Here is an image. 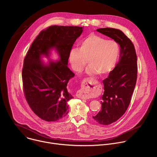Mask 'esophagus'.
I'll use <instances>...</instances> for the list:
<instances>
[{
    "label": "esophagus",
    "instance_id": "obj_1",
    "mask_svg": "<svg viewBox=\"0 0 157 157\" xmlns=\"http://www.w3.org/2000/svg\"><path fill=\"white\" fill-rule=\"evenodd\" d=\"M95 81L90 79L89 78H86L83 81V87L78 91V96L80 98L83 99H87L89 98L92 89L94 87Z\"/></svg>",
    "mask_w": 157,
    "mask_h": 157
}]
</instances>
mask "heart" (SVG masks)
Returning <instances> with one entry per match:
<instances>
[{
    "label": "heart",
    "mask_w": 157,
    "mask_h": 157,
    "mask_svg": "<svg viewBox=\"0 0 157 157\" xmlns=\"http://www.w3.org/2000/svg\"><path fill=\"white\" fill-rule=\"evenodd\" d=\"M119 52V47L116 41L91 33L79 43L78 48L71 50L69 61L77 72L83 70L87 60L89 75L97 73L105 75L115 68Z\"/></svg>",
    "instance_id": "obj_1"
}]
</instances>
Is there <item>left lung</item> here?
<instances>
[{
	"label": "left lung",
	"mask_w": 157,
	"mask_h": 157,
	"mask_svg": "<svg viewBox=\"0 0 157 157\" xmlns=\"http://www.w3.org/2000/svg\"><path fill=\"white\" fill-rule=\"evenodd\" d=\"M96 31L113 39L121 47L119 61L102 81L101 110L93 117L99 124L109 125L120 119L129 105L137 78V58L133 43L121 30L103 28Z\"/></svg>",
	"instance_id": "obj_1"
}]
</instances>
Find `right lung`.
Instances as JSON below:
<instances>
[{"label": "right lung", "instance_id": "right-lung-1", "mask_svg": "<svg viewBox=\"0 0 157 157\" xmlns=\"http://www.w3.org/2000/svg\"><path fill=\"white\" fill-rule=\"evenodd\" d=\"M82 31L81 27L50 26L41 31L25 57L21 73L24 95L33 113L44 121H57L68 113V102L73 97L67 84L75 76L68 67L69 55ZM53 48L60 59L44 65L40 57H48Z\"/></svg>", "mask_w": 157, "mask_h": 157}]
</instances>
